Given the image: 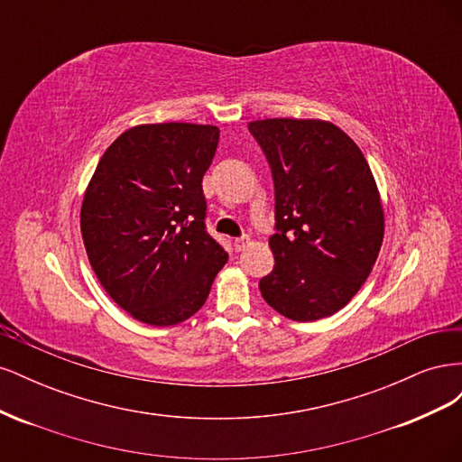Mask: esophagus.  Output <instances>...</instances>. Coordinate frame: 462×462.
<instances>
[{
    "label": "esophagus",
    "instance_id": "esophagus-1",
    "mask_svg": "<svg viewBox=\"0 0 462 462\" xmlns=\"http://www.w3.org/2000/svg\"><path fill=\"white\" fill-rule=\"evenodd\" d=\"M246 245H248L246 236H243V239H235V241H233V248L236 250V253H241V250H245Z\"/></svg>",
    "mask_w": 462,
    "mask_h": 462
}]
</instances>
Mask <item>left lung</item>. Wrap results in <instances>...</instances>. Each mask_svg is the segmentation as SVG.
Wrapping results in <instances>:
<instances>
[{"mask_svg": "<svg viewBox=\"0 0 462 462\" xmlns=\"http://www.w3.org/2000/svg\"><path fill=\"white\" fill-rule=\"evenodd\" d=\"M248 131L275 185L273 272L263 300L295 321L339 312L365 285L383 243L385 219L365 153L324 119H258Z\"/></svg>", "mask_w": 462, "mask_h": 462, "instance_id": "left-lung-1", "label": "left lung"}]
</instances>
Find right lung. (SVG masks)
Segmentation results:
<instances>
[{
	"mask_svg": "<svg viewBox=\"0 0 462 462\" xmlns=\"http://www.w3.org/2000/svg\"><path fill=\"white\" fill-rule=\"evenodd\" d=\"M219 129L146 123L104 152L80 206L88 262L114 302L148 326L197 314L227 253L206 233L202 177Z\"/></svg>",
	"mask_w": 462,
	"mask_h": 462,
	"instance_id": "right-lung-1",
	"label": "right lung"
}]
</instances>
